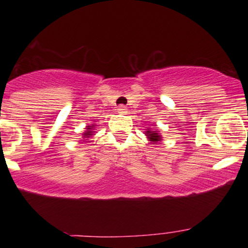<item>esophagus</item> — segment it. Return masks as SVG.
Returning <instances> with one entry per match:
<instances>
[{"instance_id": "34e87169", "label": "esophagus", "mask_w": 248, "mask_h": 248, "mask_svg": "<svg viewBox=\"0 0 248 248\" xmlns=\"http://www.w3.org/2000/svg\"><path fill=\"white\" fill-rule=\"evenodd\" d=\"M116 112L119 113V114H127V107L124 106V105H120V106L118 107V109H116Z\"/></svg>"}]
</instances>
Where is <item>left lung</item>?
I'll return each mask as SVG.
<instances>
[{
	"mask_svg": "<svg viewBox=\"0 0 248 248\" xmlns=\"http://www.w3.org/2000/svg\"><path fill=\"white\" fill-rule=\"evenodd\" d=\"M144 134H146V138L150 141V143L152 144H157L158 142L162 141L161 133L158 132L156 128L155 129H150V128H148L146 132H144Z\"/></svg>",
	"mask_w": 248,
	"mask_h": 248,
	"instance_id": "8db88e82",
	"label": "left lung"
}]
</instances>
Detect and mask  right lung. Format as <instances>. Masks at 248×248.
I'll list each match as a JSON object with an SVG mask.
<instances>
[{"mask_svg":"<svg viewBox=\"0 0 248 248\" xmlns=\"http://www.w3.org/2000/svg\"><path fill=\"white\" fill-rule=\"evenodd\" d=\"M85 132L82 133V139H84V140H81V141H86L87 139H90L91 136H93V134H94L95 132H94V129H95V124H91V126H86V128H85Z\"/></svg>","mask_w":248,"mask_h":248,"instance_id":"1","label":"right lung"}]
</instances>
